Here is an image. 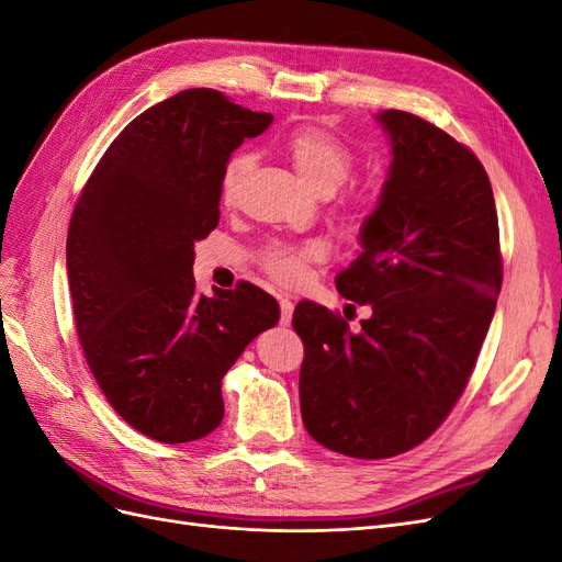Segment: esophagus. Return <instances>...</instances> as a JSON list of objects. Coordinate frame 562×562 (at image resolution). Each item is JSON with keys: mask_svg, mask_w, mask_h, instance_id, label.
I'll return each mask as SVG.
<instances>
[{"mask_svg": "<svg viewBox=\"0 0 562 562\" xmlns=\"http://www.w3.org/2000/svg\"><path fill=\"white\" fill-rule=\"evenodd\" d=\"M279 307H281V326H291L295 304L288 297H279Z\"/></svg>", "mask_w": 562, "mask_h": 562, "instance_id": "obj_1", "label": "esophagus"}]
</instances>
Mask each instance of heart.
<instances>
[{
	"label": "heart",
	"mask_w": 562,
	"mask_h": 562,
	"mask_svg": "<svg viewBox=\"0 0 562 562\" xmlns=\"http://www.w3.org/2000/svg\"><path fill=\"white\" fill-rule=\"evenodd\" d=\"M285 155L295 166L297 176L307 182L310 190L316 194H333L339 184H342L351 168H353V155L351 149L333 135L330 131L321 126H302L295 128L285 138ZM252 157L241 151V155H234L225 168L223 178H220V192H223L225 201H234L236 192H239L244 176L250 171ZM378 196V187L372 182L361 184L359 190L351 194V201L356 206H366L372 203ZM321 248L316 244L307 246H274L265 252V269L274 277L279 283H295L304 267L310 260L318 258Z\"/></svg>",
	"instance_id": "b5f03b06"
}]
</instances>
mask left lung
Masks as SVG:
<instances>
[{
  "mask_svg": "<svg viewBox=\"0 0 562 562\" xmlns=\"http://www.w3.org/2000/svg\"><path fill=\"white\" fill-rule=\"evenodd\" d=\"M386 180L359 234L361 255L335 283L368 304L345 318L300 302L304 429L333 452L384 459L419 446L471 378L502 291L495 196L471 149L424 119L384 110Z\"/></svg>",
  "mask_w": 562,
  "mask_h": 562,
  "instance_id": "1",
  "label": "left lung"
}]
</instances>
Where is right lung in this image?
Listing matches in <instances>:
<instances>
[{
    "label": "right lung",
    "instance_id": "obj_1",
    "mask_svg": "<svg viewBox=\"0 0 562 562\" xmlns=\"http://www.w3.org/2000/svg\"><path fill=\"white\" fill-rule=\"evenodd\" d=\"M271 114L187 89L116 135L77 201L67 281L79 342L105 398L135 431L190 443L225 417L223 378L279 302L252 283L199 295L194 244L220 220L232 151Z\"/></svg>",
    "mask_w": 562,
    "mask_h": 562
}]
</instances>
